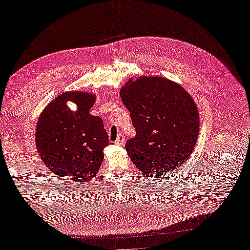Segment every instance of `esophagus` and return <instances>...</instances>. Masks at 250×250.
<instances>
[{
	"mask_svg": "<svg viewBox=\"0 0 250 250\" xmlns=\"http://www.w3.org/2000/svg\"><path fill=\"white\" fill-rule=\"evenodd\" d=\"M125 140H126L125 135L124 134H120L119 137H118V139L115 141V144H116V145H118V146H123L124 144H125Z\"/></svg>",
	"mask_w": 250,
	"mask_h": 250,
	"instance_id": "esophagus-1",
	"label": "esophagus"
}]
</instances>
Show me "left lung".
Wrapping results in <instances>:
<instances>
[{
    "label": "left lung",
    "instance_id": "1",
    "mask_svg": "<svg viewBox=\"0 0 250 250\" xmlns=\"http://www.w3.org/2000/svg\"><path fill=\"white\" fill-rule=\"evenodd\" d=\"M120 96L135 128V137L125 145L135 167L157 177L183 166L199 135L198 108L191 95L165 77L140 76L128 80Z\"/></svg>",
    "mask_w": 250,
    "mask_h": 250
}]
</instances>
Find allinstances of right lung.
I'll return each instance as SVG.
<instances>
[{
    "label": "right lung",
    "instance_id": "add662e5",
    "mask_svg": "<svg viewBox=\"0 0 250 250\" xmlns=\"http://www.w3.org/2000/svg\"><path fill=\"white\" fill-rule=\"evenodd\" d=\"M67 102L77 104L74 112ZM96 95L70 90L53 99L37 120L35 144L48 169L74 184L92 180L100 169L109 142L102 119L89 113Z\"/></svg>",
    "mask_w": 250,
    "mask_h": 250
}]
</instances>
